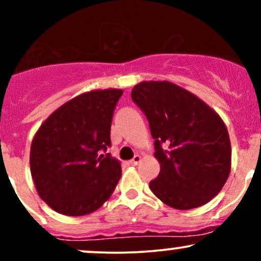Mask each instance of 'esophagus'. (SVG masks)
Wrapping results in <instances>:
<instances>
[{
    "instance_id": "34e87169",
    "label": "esophagus",
    "mask_w": 261,
    "mask_h": 261,
    "mask_svg": "<svg viewBox=\"0 0 261 261\" xmlns=\"http://www.w3.org/2000/svg\"><path fill=\"white\" fill-rule=\"evenodd\" d=\"M140 161H141V155L136 154V155H134L133 160L130 161V164H133V166H137V164L140 163Z\"/></svg>"
}]
</instances>
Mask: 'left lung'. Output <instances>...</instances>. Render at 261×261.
<instances>
[{
	"label": "left lung",
	"mask_w": 261,
	"mask_h": 261,
	"mask_svg": "<svg viewBox=\"0 0 261 261\" xmlns=\"http://www.w3.org/2000/svg\"><path fill=\"white\" fill-rule=\"evenodd\" d=\"M131 98L147 118L160 174L149 189L176 210L205 205L230 172V142L222 119L187 89L167 82H141Z\"/></svg>",
	"instance_id": "8db88e82"
}]
</instances>
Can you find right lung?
I'll list each match as a JSON object with an SVG mask.
<instances>
[{"instance_id": "right-lung-1", "label": "right lung", "mask_w": 261, "mask_h": 261, "mask_svg": "<svg viewBox=\"0 0 261 261\" xmlns=\"http://www.w3.org/2000/svg\"><path fill=\"white\" fill-rule=\"evenodd\" d=\"M121 89L83 93L55 110L31 147V172L39 196L66 216H85L103 205L121 176L107 152Z\"/></svg>"}]
</instances>
